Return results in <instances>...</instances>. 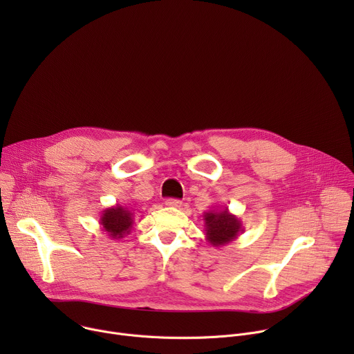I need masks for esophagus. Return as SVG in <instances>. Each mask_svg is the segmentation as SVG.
Here are the masks:
<instances>
[{
	"instance_id": "1",
	"label": "esophagus",
	"mask_w": 354,
	"mask_h": 354,
	"mask_svg": "<svg viewBox=\"0 0 354 354\" xmlns=\"http://www.w3.org/2000/svg\"><path fill=\"white\" fill-rule=\"evenodd\" d=\"M165 206L178 209V207H180V206H182V201H180V200H178V198H167V200H165Z\"/></svg>"
}]
</instances>
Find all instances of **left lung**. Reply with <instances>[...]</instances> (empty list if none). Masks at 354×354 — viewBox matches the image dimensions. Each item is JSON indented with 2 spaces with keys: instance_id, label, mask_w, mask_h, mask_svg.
<instances>
[{
  "instance_id": "8db88e82",
  "label": "left lung",
  "mask_w": 354,
  "mask_h": 354,
  "mask_svg": "<svg viewBox=\"0 0 354 354\" xmlns=\"http://www.w3.org/2000/svg\"><path fill=\"white\" fill-rule=\"evenodd\" d=\"M207 242L214 248H221L235 241L242 234V221L228 207L213 209L203 214Z\"/></svg>"
}]
</instances>
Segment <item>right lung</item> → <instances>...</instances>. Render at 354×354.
Segmentation results:
<instances>
[{
	"instance_id": "right-lung-1",
	"label": "right lung",
	"mask_w": 354,
	"mask_h": 354,
	"mask_svg": "<svg viewBox=\"0 0 354 354\" xmlns=\"http://www.w3.org/2000/svg\"><path fill=\"white\" fill-rule=\"evenodd\" d=\"M99 224L111 239H122L127 235L134 224L133 213L126 206H112L102 212Z\"/></svg>"
}]
</instances>
